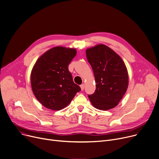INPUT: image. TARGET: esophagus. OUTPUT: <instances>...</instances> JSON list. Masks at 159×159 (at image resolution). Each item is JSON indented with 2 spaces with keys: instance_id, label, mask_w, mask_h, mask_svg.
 Returning a JSON list of instances; mask_svg holds the SVG:
<instances>
[{
  "instance_id": "1",
  "label": "esophagus",
  "mask_w": 159,
  "mask_h": 159,
  "mask_svg": "<svg viewBox=\"0 0 159 159\" xmlns=\"http://www.w3.org/2000/svg\"><path fill=\"white\" fill-rule=\"evenodd\" d=\"M80 87H81V90H84V84H81V85H80Z\"/></svg>"
}]
</instances>
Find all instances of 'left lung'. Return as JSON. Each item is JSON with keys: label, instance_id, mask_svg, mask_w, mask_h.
Listing matches in <instances>:
<instances>
[{"label": "left lung", "instance_id": "8db88e82", "mask_svg": "<svg viewBox=\"0 0 159 159\" xmlns=\"http://www.w3.org/2000/svg\"><path fill=\"white\" fill-rule=\"evenodd\" d=\"M86 55L95 80V92L88 95L93 106L106 111L116 107L129 84L126 66L112 49L100 44L87 49Z\"/></svg>", "mask_w": 159, "mask_h": 159}]
</instances>
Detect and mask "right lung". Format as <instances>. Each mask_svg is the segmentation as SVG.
Here are the masks:
<instances>
[{
  "mask_svg": "<svg viewBox=\"0 0 159 159\" xmlns=\"http://www.w3.org/2000/svg\"><path fill=\"white\" fill-rule=\"evenodd\" d=\"M76 55L75 48L56 46L36 61L31 71V87L36 99L45 107L57 111L64 109L81 90L68 69Z\"/></svg>",
  "mask_w": 159,
  "mask_h": 159,
  "instance_id": "add662e5",
  "label": "right lung"
}]
</instances>
